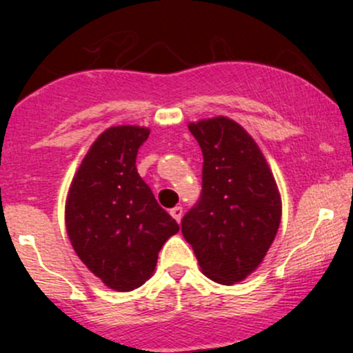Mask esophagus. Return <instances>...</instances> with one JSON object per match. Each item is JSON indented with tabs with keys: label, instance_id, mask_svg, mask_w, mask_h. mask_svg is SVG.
Returning a JSON list of instances; mask_svg holds the SVG:
<instances>
[{
	"label": "esophagus",
	"instance_id": "34e87169",
	"mask_svg": "<svg viewBox=\"0 0 353 353\" xmlns=\"http://www.w3.org/2000/svg\"><path fill=\"white\" fill-rule=\"evenodd\" d=\"M170 215H172L177 222H181V219H183V208H181V206H174V208L170 210Z\"/></svg>",
	"mask_w": 353,
	"mask_h": 353
}]
</instances>
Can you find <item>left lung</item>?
Masks as SVG:
<instances>
[{
  "label": "left lung",
  "instance_id": "obj_1",
  "mask_svg": "<svg viewBox=\"0 0 353 353\" xmlns=\"http://www.w3.org/2000/svg\"><path fill=\"white\" fill-rule=\"evenodd\" d=\"M188 128L203 152V190L184 215L183 236L210 280L234 285L265 259L282 198L265 155L239 123L216 116Z\"/></svg>",
  "mask_w": 353,
  "mask_h": 353
}]
</instances>
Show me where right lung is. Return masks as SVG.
Listing matches in <instances>:
<instances>
[{"label": "right lung", "mask_w": 353, "mask_h": 353, "mask_svg": "<svg viewBox=\"0 0 353 353\" xmlns=\"http://www.w3.org/2000/svg\"><path fill=\"white\" fill-rule=\"evenodd\" d=\"M145 126H110L81 160L65 206L68 237L78 258L105 287L130 292L155 272L159 251L179 232L137 170Z\"/></svg>", "instance_id": "obj_1"}]
</instances>
